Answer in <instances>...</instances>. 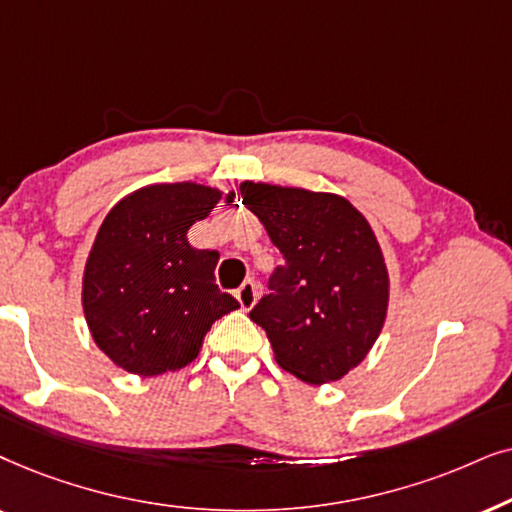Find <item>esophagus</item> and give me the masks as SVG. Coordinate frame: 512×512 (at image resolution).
<instances>
[{
  "label": "esophagus",
  "mask_w": 512,
  "mask_h": 512,
  "mask_svg": "<svg viewBox=\"0 0 512 512\" xmlns=\"http://www.w3.org/2000/svg\"><path fill=\"white\" fill-rule=\"evenodd\" d=\"M236 299H238V304H241V309H252V306H255V302H257V283L255 281H245L241 288L236 290Z\"/></svg>",
  "instance_id": "34e87169"
}]
</instances>
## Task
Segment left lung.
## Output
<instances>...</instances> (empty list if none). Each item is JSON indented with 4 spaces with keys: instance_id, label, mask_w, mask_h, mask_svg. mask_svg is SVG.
Instances as JSON below:
<instances>
[{
    "instance_id": "obj_1",
    "label": "left lung",
    "mask_w": 512,
    "mask_h": 512,
    "mask_svg": "<svg viewBox=\"0 0 512 512\" xmlns=\"http://www.w3.org/2000/svg\"><path fill=\"white\" fill-rule=\"evenodd\" d=\"M241 196L285 260L252 323L297 379H342L370 353L388 309V271L370 222L337 194L243 182Z\"/></svg>"
}]
</instances>
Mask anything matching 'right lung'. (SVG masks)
Here are the masks:
<instances>
[{
    "mask_svg": "<svg viewBox=\"0 0 512 512\" xmlns=\"http://www.w3.org/2000/svg\"><path fill=\"white\" fill-rule=\"evenodd\" d=\"M220 199V189L196 182L149 185L102 220L81 304L98 349L121 370L140 377L180 370L199 356L210 325L238 309L215 285L220 252L187 241L189 227Z\"/></svg>",
    "mask_w": 512,
    "mask_h": 512,
    "instance_id": "right-lung-1",
    "label": "right lung"
}]
</instances>
